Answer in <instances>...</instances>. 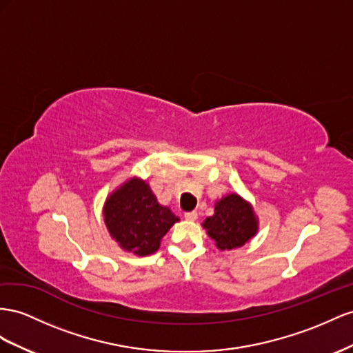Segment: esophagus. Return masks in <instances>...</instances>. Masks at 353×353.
I'll use <instances>...</instances> for the list:
<instances>
[{"label":"esophagus","instance_id":"esophagus-1","mask_svg":"<svg viewBox=\"0 0 353 353\" xmlns=\"http://www.w3.org/2000/svg\"><path fill=\"white\" fill-rule=\"evenodd\" d=\"M184 216H185V220H187V221H196V220H197V212H196V211H193V212H187Z\"/></svg>","mask_w":353,"mask_h":353}]
</instances>
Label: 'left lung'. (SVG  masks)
Returning <instances> with one entry per match:
<instances>
[{
  "label": "left lung",
  "mask_w": 353,
  "mask_h": 353,
  "mask_svg": "<svg viewBox=\"0 0 353 353\" xmlns=\"http://www.w3.org/2000/svg\"><path fill=\"white\" fill-rule=\"evenodd\" d=\"M259 225L252 205L237 193L215 200L214 215L202 223L208 236L221 251H232L250 242L259 233Z\"/></svg>",
  "instance_id": "obj_1"
}]
</instances>
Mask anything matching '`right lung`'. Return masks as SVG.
Listing matches in <instances>:
<instances>
[{
    "label": "right lung",
    "instance_id": "obj_1",
    "mask_svg": "<svg viewBox=\"0 0 353 353\" xmlns=\"http://www.w3.org/2000/svg\"><path fill=\"white\" fill-rule=\"evenodd\" d=\"M103 223L111 239L123 251L139 256L154 254L169 228L179 218L159 203L145 179L128 178L107 196L102 208Z\"/></svg>",
    "mask_w": 353,
    "mask_h": 353
}]
</instances>
